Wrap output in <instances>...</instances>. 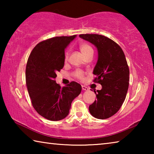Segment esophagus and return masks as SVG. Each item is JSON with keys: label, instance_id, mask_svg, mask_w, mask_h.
<instances>
[{"label": "esophagus", "instance_id": "34e87169", "mask_svg": "<svg viewBox=\"0 0 154 154\" xmlns=\"http://www.w3.org/2000/svg\"><path fill=\"white\" fill-rule=\"evenodd\" d=\"M82 90H89V88H88L86 86H85V85H82Z\"/></svg>", "mask_w": 154, "mask_h": 154}]
</instances>
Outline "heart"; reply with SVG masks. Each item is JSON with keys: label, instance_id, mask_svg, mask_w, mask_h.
Wrapping results in <instances>:
<instances>
[{"label": "heart", "instance_id": "1", "mask_svg": "<svg viewBox=\"0 0 154 154\" xmlns=\"http://www.w3.org/2000/svg\"><path fill=\"white\" fill-rule=\"evenodd\" d=\"M79 49L82 54H83V56H86L88 54L90 53H93V49L92 48L89 44H88L87 43H82L79 44ZM69 51H66L65 52L64 54V59L65 60H67L68 58H69ZM75 76L76 77L77 79H83V73L80 71H77L75 72Z\"/></svg>", "mask_w": 154, "mask_h": 154}]
</instances>
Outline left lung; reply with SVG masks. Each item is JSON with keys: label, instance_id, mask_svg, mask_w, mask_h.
Segmentation results:
<instances>
[{"label": "left lung", "instance_id": "8db88e82", "mask_svg": "<svg viewBox=\"0 0 154 154\" xmlns=\"http://www.w3.org/2000/svg\"><path fill=\"white\" fill-rule=\"evenodd\" d=\"M79 36L94 44L98 53L93 82L102 85V89L94 90L96 100L89 106L90 113L97 119H107L119 110L126 98L130 75L126 57L120 46L106 36L96 34Z\"/></svg>", "mask_w": 154, "mask_h": 154}]
</instances>
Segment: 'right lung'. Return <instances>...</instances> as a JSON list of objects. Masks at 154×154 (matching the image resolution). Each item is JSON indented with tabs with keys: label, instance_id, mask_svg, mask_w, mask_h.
Segmentation results:
<instances>
[{
	"label": "right lung",
	"instance_id": "right-lung-1",
	"mask_svg": "<svg viewBox=\"0 0 154 154\" xmlns=\"http://www.w3.org/2000/svg\"><path fill=\"white\" fill-rule=\"evenodd\" d=\"M75 36H56L41 41L28 57L26 82L31 103L36 111L49 120L66 118L72 101L82 91L77 82L61 88L55 80L57 72L64 67V49Z\"/></svg>",
	"mask_w": 154,
	"mask_h": 154
}]
</instances>
